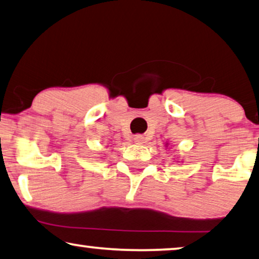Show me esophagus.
I'll list each match as a JSON object with an SVG mask.
<instances>
[{
    "label": "esophagus",
    "mask_w": 259,
    "mask_h": 259,
    "mask_svg": "<svg viewBox=\"0 0 259 259\" xmlns=\"http://www.w3.org/2000/svg\"><path fill=\"white\" fill-rule=\"evenodd\" d=\"M134 140L135 142H137V143H142V142L144 141V137L141 136V135H137V136L134 137Z\"/></svg>",
    "instance_id": "obj_1"
}]
</instances>
